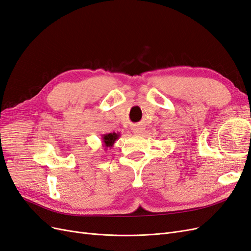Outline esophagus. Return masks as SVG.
Listing matches in <instances>:
<instances>
[{"label":"esophagus","mask_w":251,"mask_h":251,"mask_svg":"<svg viewBox=\"0 0 251 251\" xmlns=\"http://www.w3.org/2000/svg\"><path fill=\"white\" fill-rule=\"evenodd\" d=\"M143 131H144V128H143V126H140V125H138V126H136L133 127L134 134H138V135H139V134H142Z\"/></svg>","instance_id":"1"}]
</instances>
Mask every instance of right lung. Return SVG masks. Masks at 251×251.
<instances>
[{
  "label": "right lung",
  "mask_w": 251,
  "mask_h": 251,
  "mask_svg": "<svg viewBox=\"0 0 251 251\" xmlns=\"http://www.w3.org/2000/svg\"><path fill=\"white\" fill-rule=\"evenodd\" d=\"M120 134L119 133H109V134H103L101 136V141H102V146L104 147V150L107 151L108 148L112 149L114 143L119 138Z\"/></svg>",
  "instance_id": "right-lung-1"
}]
</instances>
